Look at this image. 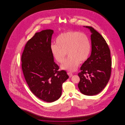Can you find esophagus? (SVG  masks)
I'll list each match as a JSON object with an SVG mask.
<instances>
[{
    "label": "esophagus",
    "mask_w": 125,
    "mask_h": 125,
    "mask_svg": "<svg viewBox=\"0 0 125 125\" xmlns=\"http://www.w3.org/2000/svg\"><path fill=\"white\" fill-rule=\"evenodd\" d=\"M67 74L69 75V76L70 77H71L72 76H73V74L72 73H70V72L67 73Z\"/></svg>",
    "instance_id": "34e87169"
}]
</instances>
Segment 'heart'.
<instances>
[{"mask_svg": "<svg viewBox=\"0 0 125 125\" xmlns=\"http://www.w3.org/2000/svg\"><path fill=\"white\" fill-rule=\"evenodd\" d=\"M56 43L51 45V51L59 63L65 60L66 52L68 57L61 65L63 69L68 71L76 70L80 64L88 59L91 51L89 38L83 33L70 30L61 33L56 38Z\"/></svg>", "mask_w": 125, "mask_h": 125, "instance_id": "heart-1", "label": "heart"}]
</instances>
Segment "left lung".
<instances>
[{
    "mask_svg": "<svg viewBox=\"0 0 125 125\" xmlns=\"http://www.w3.org/2000/svg\"><path fill=\"white\" fill-rule=\"evenodd\" d=\"M85 27L92 34V51L90 56L81 67L78 87L84 95H94L99 93L108 83L111 74L112 60L110 49L104 37L93 28Z\"/></svg>",
    "mask_w": 125,
    "mask_h": 125,
    "instance_id": "1",
    "label": "left lung"
}]
</instances>
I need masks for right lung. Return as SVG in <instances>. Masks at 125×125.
<instances>
[{"label": "right lung", "mask_w": 125, "mask_h": 125, "mask_svg": "<svg viewBox=\"0 0 125 125\" xmlns=\"http://www.w3.org/2000/svg\"><path fill=\"white\" fill-rule=\"evenodd\" d=\"M53 30L36 33L27 42L21 56L24 77L31 92L43 101L53 102L59 99L62 85L69 78L54 61L51 51Z\"/></svg>", "instance_id": "add662e5"}]
</instances>
